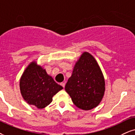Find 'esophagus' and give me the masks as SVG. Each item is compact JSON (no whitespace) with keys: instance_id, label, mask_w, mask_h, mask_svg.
I'll return each instance as SVG.
<instances>
[{"instance_id":"34e87169","label":"esophagus","mask_w":135,"mask_h":135,"mask_svg":"<svg viewBox=\"0 0 135 135\" xmlns=\"http://www.w3.org/2000/svg\"><path fill=\"white\" fill-rule=\"evenodd\" d=\"M61 84V85L62 86L63 88H64V87H65V83H64V82H62V83H61V84Z\"/></svg>"}]
</instances>
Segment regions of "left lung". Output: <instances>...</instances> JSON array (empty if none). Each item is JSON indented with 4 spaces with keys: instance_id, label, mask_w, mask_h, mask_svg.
I'll return each mask as SVG.
<instances>
[{
    "instance_id": "left-lung-1",
    "label": "left lung",
    "mask_w": 135,
    "mask_h": 135,
    "mask_svg": "<svg viewBox=\"0 0 135 135\" xmlns=\"http://www.w3.org/2000/svg\"><path fill=\"white\" fill-rule=\"evenodd\" d=\"M104 86L100 68L93 56L85 52L74 66L65 90L78 108L89 110L101 102L105 90Z\"/></svg>"
}]
</instances>
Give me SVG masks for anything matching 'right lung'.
I'll return each instance as SVG.
<instances>
[{
    "label": "right lung",
    "mask_w": 135,
    "mask_h": 135,
    "mask_svg": "<svg viewBox=\"0 0 135 135\" xmlns=\"http://www.w3.org/2000/svg\"><path fill=\"white\" fill-rule=\"evenodd\" d=\"M62 88L35 62L28 66L20 80V89L24 100L39 109L49 104L52 96Z\"/></svg>",
    "instance_id": "right-lung-1"
}]
</instances>
